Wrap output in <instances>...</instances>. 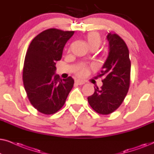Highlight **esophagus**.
I'll return each instance as SVG.
<instances>
[{"label": "esophagus", "instance_id": "obj_1", "mask_svg": "<svg viewBox=\"0 0 154 154\" xmlns=\"http://www.w3.org/2000/svg\"><path fill=\"white\" fill-rule=\"evenodd\" d=\"M75 83H76L77 85H83L84 83H85V82H84L83 81H81V80H76V81H75Z\"/></svg>", "mask_w": 154, "mask_h": 154}]
</instances>
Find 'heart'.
Instances as JSON below:
<instances>
[{"label": "heart", "instance_id": "1", "mask_svg": "<svg viewBox=\"0 0 154 154\" xmlns=\"http://www.w3.org/2000/svg\"><path fill=\"white\" fill-rule=\"evenodd\" d=\"M85 43L91 50H96L102 43V37L96 31H91L87 33L85 37ZM89 71V67L85 65H80L75 69V72L79 76H85Z\"/></svg>", "mask_w": 154, "mask_h": 154}]
</instances>
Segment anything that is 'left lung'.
I'll return each mask as SVG.
<instances>
[{"instance_id":"8db88e82","label":"left lung","mask_w":154,"mask_h":154,"mask_svg":"<svg viewBox=\"0 0 154 154\" xmlns=\"http://www.w3.org/2000/svg\"><path fill=\"white\" fill-rule=\"evenodd\" d=\"M107 40L109 56L97 75L102 78L103 85L100 89L94 88L93 94L88 97L92 109L102 115L110 114L121 106L130 84L131 62L127 45L115 33H109Z\"/></svg>"}]
</instances>
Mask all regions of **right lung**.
Wrapping results in <instances>:
<instances>
[{
  "instance_id": "right-lung-1",
  "label": "right lung",
  "mask_w": 154,
  "mask_h": 154,
  "mask_svg": "<svg viewBox=\"0 0 154 154\" xmlns=\"http://www.w3.org/2000/svg\"><path fill=\"white\" fill-rule=\"evenodd\" d=\"M74 31L49 29L38 34L27 50L22 79L29 102L37 111L51 115L62 109L74 81L71 76L62 79L54 75L56 62Z\"/></svg>"
}]
</instances>
